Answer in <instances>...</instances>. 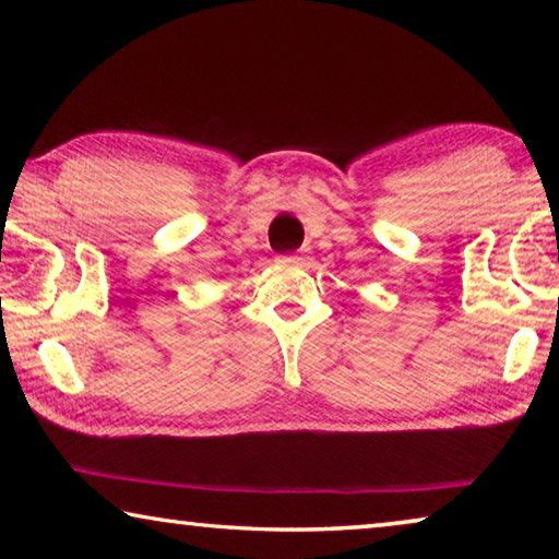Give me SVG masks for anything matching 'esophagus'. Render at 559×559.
<instances>
[{"mask_svg":"<svg viewBox=\"0 0 559 559\" xmlns=\"http://www.w3.org/2000/svg\"><path fill=\"white\" fill-rule=\"evenodd\" d=\"M283 263H302L306 261V253H290V257H283Z\"/></svg>","mask_w":559,"mask_h":559,"instance_id":"1","label":"esophagus"}]
</instances>
